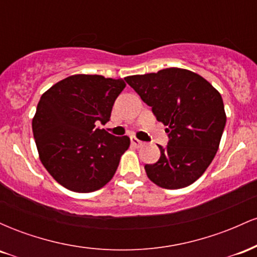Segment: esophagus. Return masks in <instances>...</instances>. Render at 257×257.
<instances>
[{
  "mask_svg": "<svg viewBox=\"0 0 257 257\" xmlns=\"http://www.w3.org/2000/svg\"><path fill=\"white\" fill-rule=\"evenodd\" d=\"M131 141H132V145L135 146V147H138V149H139V147H143V146H144L143 141H140V140H139V139H137V138H132Z\"/></svg>",
  "mask_w": 257,
  "mask_h": 257,
  "instance_id": "obj_1",
  "label": "esophagus"
}]
</instances>
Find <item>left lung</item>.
Instances as JSON below:
<instances>
[{
	"label": "left lung",
	"mask_w": 257,
	"mask_h": 257,
	"mask_svg": "<svg viewBox=\"0 0 257 257\" xmlns=\"http://www.w3.org/2000/svg\"><path fill=\"white\" fill-rule=\"evenodd\" d=\"M125 79L168 126L169 140L158 146V162L145 166L149 179L168 190L193 184L210 166L225 129L220 93L202 76L178 67Z\"/></svg>",
	"instance_id": "1"
}]
</instances>
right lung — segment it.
<instances>
[{"mask_svg":"<svg viewBox=\"0 0 257 257\" xmlns=\"http://www.w3.org/2000/svg\"><path fill=\"white\" fill-rule=\"evenodd\" d=\"M124 79L73 75L41 96L32 132L38 155L61 186L78 193L94 192L112 179L131 139L96 126L110 120Z\"/></svg>","mask_w":257,"mask_h":257,"instance_id":"obj_1","label":"right lung"}]
</instances>
